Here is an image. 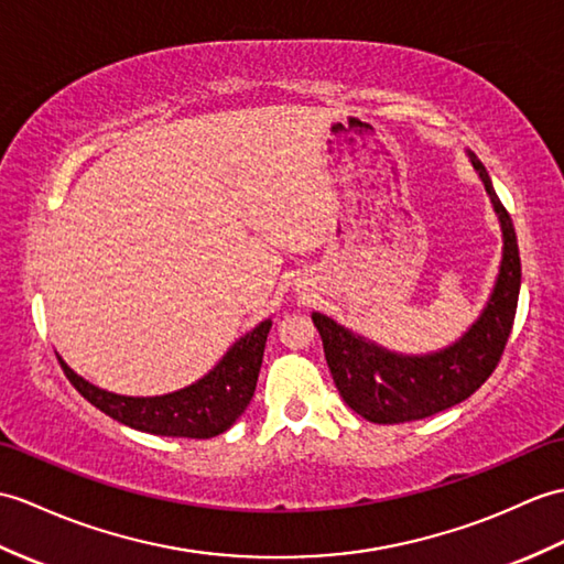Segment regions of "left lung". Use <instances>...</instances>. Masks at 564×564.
Instances as JSON below:
<instances>
[{
	"instance_id": "1",
	"label": "left lung",
	"mask_w": 564,
	"mask_h": 564,
	"mask_svg": "<svg viewBox=\"0 0 564 564\" xmlns=\"http://www.w3.org/2000/svg\"><path fill=\"white\" fill-rule=\"evenodd\" d=\"M474 165L500 214L505 257L486 312L459 344L435 356L401 358L375 344H365L319 312L312 314L338 394L365 421L399 425L447 411L486 384L502 358L519 303L521 261L512 218L497 199L486 167L476 155Z\"/></svg>"
}]
</instances>
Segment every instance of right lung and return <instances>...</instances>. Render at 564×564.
<instances>
[{
  "mask_svg": "<svg viewBox=\"0 0 564 564\" xmlns=\"http://www.w3.org/2000/svg\"><path fill=\"white\" fill-rule=\"evenodd\" d=\"M269 329L271 319H264L254 332L242 336L199 382L153 399L110 394L74 375L64 360L59 365L78 394L117 423L161 437L208 440L226 432L250 405Z\"/></svg>",
  "mask_w": 564,
  "mask_h": 564,
  "instance_id": "right-lung-1",
  "label": "right lung"
}]
</instances>
